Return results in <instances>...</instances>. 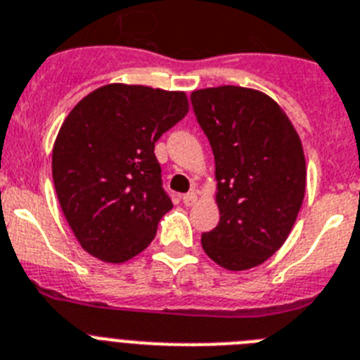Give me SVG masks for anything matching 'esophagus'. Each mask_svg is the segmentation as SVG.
I'll use <instances>...</instances> for the list:
<instances>
[{"mask_svg":"<svg viewBox=\"0 0 360 360\" xmlns=\"http://www.w3.org/2000/svg\"><path fill=\"white\" fill-rule=\"evenodd\" d=\"M195 201H198V195H195V192H188V194L183 195V203H185L186 207H192Z\"/></svg>","mask_w":360,"mask_h":360,"instance_id":"1","label":"esophagus"}]
</instances>
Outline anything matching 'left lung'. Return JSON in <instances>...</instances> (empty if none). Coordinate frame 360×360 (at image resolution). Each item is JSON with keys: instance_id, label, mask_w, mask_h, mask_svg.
<instances>
[{"instance_id": "1", "label": "left lung", "mask_w": 360, "mask_h": 360, "mask_svg": "<svg viewBox=\"0 0 360 360\" xmlns=\"http://www.w3.org/2000/svg\"><path fill=\"white\" fill-rule=\"evenodd\" d=\"M216 161L219 223L201 245L217 265L245 271L288 240L306 192V159L282 108L238 86L190 95Z\"/></svg>"}]
</instances>
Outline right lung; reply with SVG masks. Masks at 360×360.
Returning a JSON list of instances; mask_svg holds the SVG:
<instances>
[{
	"mask_svg": "<svg viewBox=\"0 0 360 360\" xmlns=\"http://www.w3.org/2000/svg\"><path fill=\"white\" fill-rule=\"evenodd\" d=\"M186 111L185 93L110 84L63 120L53 148L54 188L89 255L122 264L155 238L172 199L153 150Z\"/></svg>",
	"mask_w": 360,
	"mask_h": 360,
	"instance_id": "right-lung-1",
	"label": "right lung"
}]
</instances>
